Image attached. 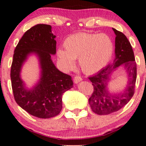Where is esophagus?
<instances>
[{"mask_svg":"<svg viewBox=\"0 0 146 146\" xmlns=\"http://www.w3.org/2000/svg\"><path fill=\"white\" fill-rule=\"evenodd\" d=\"M82 80V78L80 76H78V75L75 76L74 79H73V81H74L75 84H78L80 82H81Z\"/></svg>","mask_w":146,"mask_h":146,"instance_id":"1","label":"esophagus"}]
</instances>
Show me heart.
<instances>
[{
  "mask_svg": "<svg viewBox=\"0 0 146 146\" xmlns=\"http://www.w3.org/2000/svg\"><path fill=\"white\" fill-rule=\"evenodd\" d=\"M64 50L57 51L58 60L65 69L75 67L78 59L80 68L86 74H93L104 68L111 60L114 43L106 33H80L68 37L64 42Z\"/></svg>",
  "mask_w": 146,
  "mask_h": 146,
  "instance_id": "b5f03b06",
  "label": "heart"
}]
</instances>
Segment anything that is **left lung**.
Returning a JSON list of instances; mask_svg holds the SVG:
<instances>
[{
  "instance_id": "obj_1",
  "label": "left lung",
  "mask_w": 146,
  "mask_h": 146,
  "mask_svg": "<svg viewBox=\"0 0 146 146\" xmlns=\"http://www.w3.org/2000/svg\"><path fill=\"white\" fill-rule=\"evenodd\" d=\"M115 36V59L113 63L102 68L96 75L90 77L94 90L88 100L90 108L100 115H108L123 108L135 93L137 79V64L134 52L128 38L123 33L113 28ZM121 67L127 78L125 88L112 92L108 84L114 72Z\"/></svg>"
}]
</instances>
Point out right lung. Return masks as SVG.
<instances>
[{"instance_id":"right-lung-1","label":"right lung","mask_w":146,"mask_h":146,"mask_svg":"<svg viewBox=\"0 0 146 146\" xmlns=\"http://www.w3.org/2000/svg\"><path fill=\"white\" fill-rule=\"evenodd\" d=\"M51 26L39 24L27 30L14 50L11 80L14 99L18 106L33 116L41 119L56 117L62 108V95L73 82L70 75L55 66L51 55L56 53V36ZM34 54L39 62L40 78L32 88L26 86L21 78L23 65Z\"/></svg>"}]
</instances>
